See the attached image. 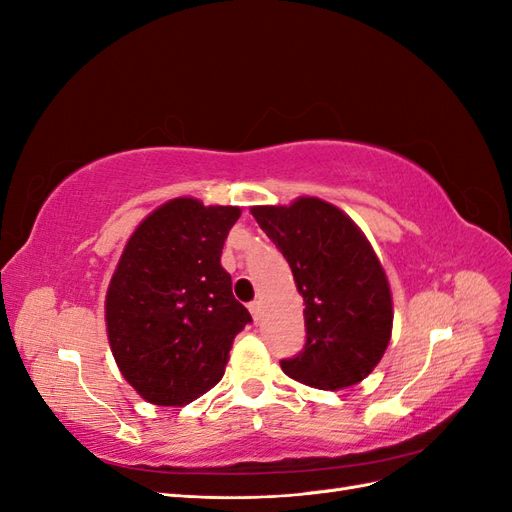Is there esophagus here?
Instances as JSON below:
<instances>
[{
  "mask_svg": "<svg viewBox=\"0 0 512 512\" xmlns=\"http://www.w3.org/2000/svg\"><path fill=\"white\" fill-rule=\"evenodd\" d=\"M250 312H252L254 320L258 322V320H260V312H262V303H260V301H254V303H250Z\"/></svg>",
  "mask_w": 512,
  "mask_h": 512,
  "instance_id": "esophagus-1",
  "label": "esophagus"
}]
</instances>
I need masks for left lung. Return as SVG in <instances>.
<instances>
[{
	"label": "left lung",
	"instance_id": "8db88e82",
	"mask_svg": "<svg viewBox=\"0 0 512 512\" xmlns=\"http://www.w3.org/2000/svg\"><path fill=\"white\" fill-rule=\"evenodd\" d=\"M292 269L303 297L307 342L282 361L284 374L320 391L367 378L393 331V299L380 260L344 211L314 196L252 207Z\"/></svg>",
	"mask_w": 512,
	"mask_h": 512
}]
</instances>
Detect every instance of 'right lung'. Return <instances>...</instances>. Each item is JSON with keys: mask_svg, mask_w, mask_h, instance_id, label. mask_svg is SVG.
<instances>
[{"mask_svg": "<svg viewBox=\"0 0 512 512\" xmlns=\"http://www.w3.org/2000/svg\"><path fill=\"white\" fill-rule=\"evenodd\" d=\"M239 207L173 198L132 232L106 292V333L121 376L156 406H185L224 376L252 316L220 256Z\"/></svg>", "mask_w": 512, "mask_h": 512, "instance_id": "add662e5", "label": "right lung"}]
</instances>
